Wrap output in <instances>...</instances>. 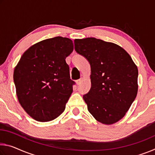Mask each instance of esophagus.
Wrapping results in <instances>:
<instances>
[{
	"label": "esophagus",
	"instance_id": "obj_1",
	"mask_svg": "<svg viewBox=\"0 0 155 155\" xmlns=\"http://www.w3.org/2000/svg\"><path fill=\"white\" fill-rule=\"evenodd\" d=\"M82 81H83L82 78H80V79H78L77 81H76V83H77V85H80V84L81 83V82H82Z\"/></svg>",
	"mask_w": 155,
	"mask_h": 155
}]
</instances>
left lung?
Masks as SVG:
<instances>
[{
    "instance_id": "8db88e82",
    "label": "left lung",
    "mask_w": 155,
    "mask_h": 155,
    "mask_svg": "<svg viewBox=\"0 0 155 155\" xmlns=\"http://www.w3.org/2000/svg\"><path fill=\"white\" fill-rule=\"evenodd\" d=\"M74 49L90 64L91 89L83 96L89 112L102 124L118 122L137 96V65L121 46L100 39H75Z\"/></svg>"
}]
</instances>
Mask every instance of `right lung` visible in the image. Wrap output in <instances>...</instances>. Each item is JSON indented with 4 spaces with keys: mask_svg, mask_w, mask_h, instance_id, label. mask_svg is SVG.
<instances>
[{
    "mask_svg": "<svg viewBox=\"0 0 155 155\" xmlns=\"http://www.w3.org/2000/svg\"><path fill=\"white\" fill-rule=\"evenodd\" d=\"M73 50L69 38L46 39L28 48L15 67L18 100L33 119L51 121L64 112L74 84L65 58Z\"/></svg>",
    "mask_w": 155,
    "mask_h": 155,
    "instance_id": "1",
    "label": "right lung"
}]
</instances>
